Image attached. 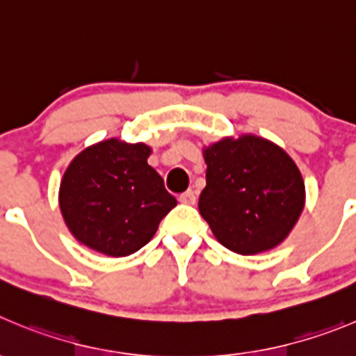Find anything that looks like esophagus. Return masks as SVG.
<instances>
[{"mask_svg":"<svg viewBox=\"0 0 356 356\" xmlns=\"http://www.w3.org/2000/svg\"><path fill=\"white\" fill-rule=\"evenodd\" d=\"M179 202H181V204H186V205H195L197 204V195H195V191L188 189L186 193H182L181 197H179Z\"/></svg>","mask_w":356,"mask_h":356,"instance_id":"esophagus-1","label":"esophagus"}]
</instances>
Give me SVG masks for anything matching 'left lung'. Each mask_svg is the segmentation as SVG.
<instances>
[{"label":"left lung","mask_w":356,"mask_h":356,"mask_svg":"<svg viewBox=\"0 0 356 356\" xmlns=\"http://www.w3.org/2000/svg\"><path fill=\"white\" fill-rule=\"evenodd\" d=\"M204 159L207 186L198 211L219 244L244 257L277 248L305 205L304 179L290 154L245 133L204 147Z\"/></svg>","instance_id":"8db88e82"}]
</instances>
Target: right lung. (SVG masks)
<instances>
[{
  "label": "right lung",
  "mask_w": 356,
  "mask_h": 356,
  "mask_svg": "<svg viewBox=\"0 0 356 356\" xmlns=\"http://www.w3.org/2000/svg\"><path fill=\"white\" fill-rule=\"evenodd\" d=\"M152 149L107 138L79 152L59 186V209L81 244L107 257L144 248L177 200L147 163Z\"/></svg>",
  "instance_id": "1"
}]
</instances>
